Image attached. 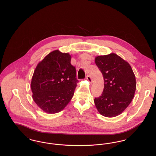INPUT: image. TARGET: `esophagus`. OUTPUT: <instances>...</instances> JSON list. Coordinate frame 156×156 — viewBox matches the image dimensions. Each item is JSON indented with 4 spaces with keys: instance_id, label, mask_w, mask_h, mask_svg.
Instances as JSON below:
<instances>
[{
    "instance_id": "1",
    "label": "esophagus",
    "mask_w": 156,
    "mask_h": 156,
    "mask_svg": "<svg viewBox=\"0 0 156 156\" xmlns=\"http://www.w3.org/2000/svg\"><path fill=\"white\" fill-rule=\"evenodd\" d=\"M87 80L90 82V83H92V80L91 78V77L89 75H87Z\"/></svg>"
}]
</instances>
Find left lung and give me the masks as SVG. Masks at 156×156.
Masks as SVG:
<instances>
[{
  "label": "left lung",
  "mask_w": 156,
  "mask_h": 156,
  "mask_svg": "<svg viewBox=\"0 0 156 156\" xmlns=\"http://www.w3.org/2000/svg\"><path fill=\"white\" fill-rule=\"evenodd\" d=\"M95 64L103 75L104 89L94 102L98 112L112 118L122 113L133 98L136 78L130 64L115 53L98 56Z\"/></svg>",
  "instance_id": "8db88e82"
}]
</instances>
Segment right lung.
I'll return each instance as SVG.
<instances>
[{"instance_id":"right-lung-1","label":"right lung","mask_w":156,"mask_h":156,"mask_svg":"<svg viewBox=\"0 0 156 156\" xmlns=\"http://www.w3.org/2000/svg\"><path fill=\"white\" fill-rule=\"evenodd\" d=\"M71 55L55 50L49 53L36 68L31 82L33 99L48 113L61 111L71 100L76 83V69Z\"/></svg>"}]
</instances>
